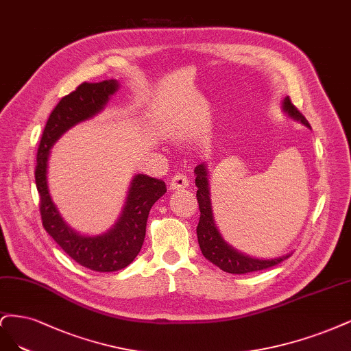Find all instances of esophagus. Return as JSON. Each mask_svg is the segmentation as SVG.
<instances>
[{
    "instance_id": "34e87169",
    "label": "esophagus",
    "mask_w": 351,
    "mask_h": 351,
    "mask_svg": "<svg viewBox=\"0 0 351 351\" xmlns=\"http://www.w3.org/2000/svg\"><path fill=\"white\" fill-rule=\"evenodd\" d=\"M188 185H189V179H188V176L184 175V173H176V175L172 178V180H171V188H172L173 191L188 188Z\"/></svg>"
}]
</instances>
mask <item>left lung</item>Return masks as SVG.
Returning <instances> with one entry per match:
<instances>
[{"label": "left lung", "instance_id": "1", "mask_svg": "<svg viewBox=\"0 0 351 351\" xmlns=\"http://www.w3.org/2000/svg\"><path fill=\"white\" fill-rule=\"evenodd\" d=\"M282 110H285L290 118L300 121L303 125L311 127L306 118H304L298 110V108L291 104L289 96L282 100ZM194 173H195V185L198 188L197 199H198L199 213H201L199 221L197 226V236H198L201 252L210 263L217 265L220 269L226 271V273L246 274V273H254V271H261L269 267H274L291 255V254H286L273 259H258L236 251L234 247H232L229 243H226L217 229L216 223H214L211 199H210L208 172H207L206 165L204 163L198 165L195 167Z\"/></svg>", "mask_w": 351, "mask_h": 351}]
</instances>
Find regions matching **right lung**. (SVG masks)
<instances>
[{
  "label": "right lung",
  "mask_w": 351,
  "mask_h": 351,
  "mask_svg": "<svg viewBox=\"0 0 351 351\" xmlns=\"http://www.w3.org/2000/svg\"><path fill=\"white\" fill-rule=\"evenodd\" d=\"M118 86L117 80L83 83L60 100L45 125L35 171L40 199V217L45 230L75 263L97 273H110L125 268L138 255L145 237L150 208L157 199L165 195L166 184L162 179L143 173L135 175L123 210L114 228L97 236H83L74 232L62 220L51 198L47 178L48 157L51 147L65 131L104 110L109 97L118 90Z\"/></svg>",
  "instance_id": "add662e5"
}]
</instances>
